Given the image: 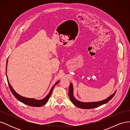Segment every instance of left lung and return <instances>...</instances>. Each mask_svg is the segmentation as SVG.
I'll use <instances>...</instances> for the list:
<instances>
[{
	"instance_id": "1",
	"label": "left lung",
	"mask_w": 130,
	"mask_h": 130,
	"mask_svg": "<svg viewBox=\"0 0 130 130\" xmlns=\"http://www.w3.org/2000/svg\"><path fill=\"white\" fill-rule=\"evenodd\" d=\"M116 92H115L112 94V95H111L109 97L107 98V99L104 100L98 101V102H92V103H83V102H81L77 100L74 97L73 85L72 84H70L69 86V88L68 94H69V97L70 98V100H71L72 103L75 106L83 109H91V108L99 107V106L108 103V102L110 100L112 99V98L115 96Z\"/></svg>"
}]
</instances>
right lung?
<instances>
[{
  "mask_svg": "<svg viewBox=\"0 0 130 130\" xmlns=\"http://www.w3.org/2000/svg\"><path fill=\"white\" fill-rule=\"evenodd\" d=\"M6 65H7V64H6ZM6 69H7V67H6ZM7 82H8V85L9 86L11 92H12V93L13 94V95L14 96V97L16 98L17 100L20 101L23 104H26V105L30 106H33V107H41V106H42L44 105H45L46 102L48 101V100H49V98L50 97L51 94H52V93L53 92V90L54 88V86L56 85H57L59 82V81H58L57 82H56L54 86L52 87V88L51 89L49 93L48 94V95H47L46 97H45L44 99L38 100H36L35 99H32V98H25V97H23L20 95H19L18 94H17L14 91V90L13 89V88L12 87V86H11V85L9 83L8 78H7Z\"/></svg>",
  "mask_w": 130,
  "mask_h": 130,
  "instance_id": "1",
  "label": "right lung"
}]
</instances>
